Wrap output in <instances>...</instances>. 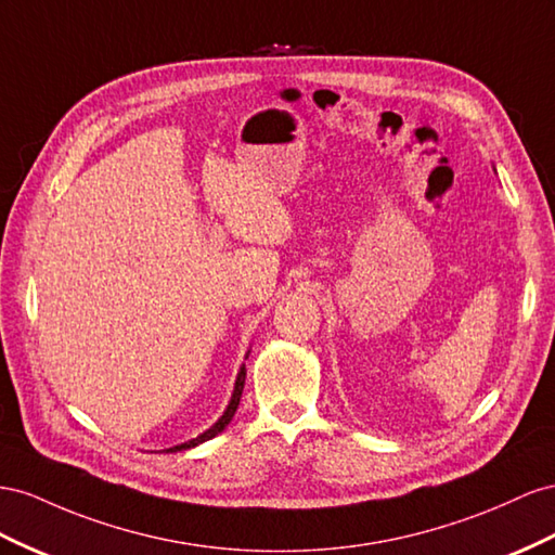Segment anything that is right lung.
Here are the masks:
<instances>
[{
  "instance_id": "1",
  "label": "right lung",
  "mask_w": 555,
  "mask_h": 555,
  "mask_svg": "<svg viewBox=\"0 0 555 555\" xmlns=\"http://www.w3.org/2000/svg\"><path fill=\"white\" fill-rule=\"evenodd\" d=\"M245 366L241 369V373H237V380H235V389H233V397H231V403H229V409L223 411V415L219 417V421L209 427L207 431H203L201 437H196V439H191V441H186V443H182V446H175V448H168L170 453H175V451H186V448H193V446H198V443H203V441H207V439H212V437H217L219 431H223L227 429V425L231 423V417L235 415V409H237V403H241V397H243V387H245Z\"/></svg>"
}]
</instances>
